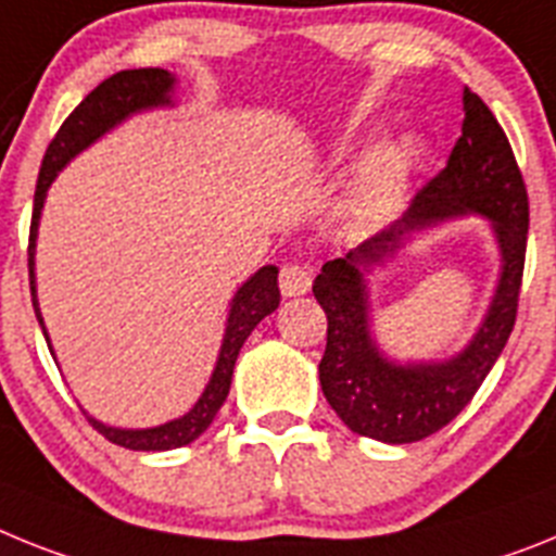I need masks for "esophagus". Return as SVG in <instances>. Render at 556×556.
<instances>
[{"instance_id": "34e87169", "label": "esophagus", "mask_w": 556, "mask_h": 556, "mask_svg": "<svg viewBox=\"0 0 556 556\" xmlns=\"http://www.w3.org/2000/svg\"><path fill=\"white\" fill-rule=\"evenodd\" d=\"M278 287L287 298L303 295V292H309L312 287V267L309 264H298V261H289L283 264L281 275H278Z\"/></svg>"}]
</instances>
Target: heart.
I'll list each match as a JSON object with an SVG mask.
<instances>
[{
  "mask_svg": "<svg viewBox=\"0 0 556 556\" xmlns=\"http://www.w3.org/2000/svg\"><path fill=\"white\" fill-rule=\"evenodd\" d=\"M416 156H419V142H416L414 137H400V140L382 146V149L371 156L368 168H365L363 197L368 199V202L386 197L393 185L405 177V170L414 165Z\"/></svg>",
  "mask_w": 556,
  "mask_h": 556,
  "instance_id": "heart-1",
  "label": "heart"
}]
</instances>
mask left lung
<instances>
[{
  "mask_svg": "<svg viewBox=\"0 0 556 556\" xmlns=\"http://www.w3.org/2000/svg\"><path fill=\"white\" fill-rule=\"evenodd\" d=\"M478 212L493 222L502 247V281L482 329L464 352L444 364H391L367 326L364 273L395 252L414 231L453 215ZM529 236V193L509 137L490 106L464 87L462 137L447 165L410 199L402 219L326 261L315 278L317 303L329 329L320 359V388L343 425L365 439L410 444L433 435L476 396L515 329Z\"/></svg>",
  "mask_w": 556,
  "mask_h": 556,
  "instance_id": "obj_1",
  "label": "left lung"
}]
</instances>
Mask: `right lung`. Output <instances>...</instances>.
Segmentation results:
<instances>
[{
    "instance_id": "right-lung-1",
    "label": "right lung",
    "mask_w": 556,
    "mask_h": 556,
    "mask_svg": "<svg viewBox=\"0 0 556 556\" xmlns=\"http://www.w3.org/2000/svg\"><path fill=\"white\" fill-rule=\"evenodd\" d=\"M170 92H174V75L168 70H160V66H146V70H123V73L109 75L106 80H101L92 92L73 109V115L61 123V129L55 131V137L47 146V154L41 160L39 182H36V197H33V222H30V247H27V269H30V295H33V309L39 317V326L45 331V320H41L39 301H36V273H33V264H36V232H39V216L41 207H45V197L50 182L55 179L61 168H64L75 154L92 146L98 137L106 135L109 129H115L117 123L126 121L135 112L154 106H168ZM278 301H281V292H278V269L269 264V267H261L258 273L239 287L236 298L230 303V315H227V329L225 340H222L219 359H216V368H213V377L207 382L205 393L199 396L197 405L188 410L185 416L174 421H165L160 427H149V430H121V427H106L98 419L87 416L89 425L98 430L101 435H106L112 444H121L126 450H174L191 444L193 439L205 433L211 427L213 416L219 414V407L225 405L227 393H230V379L232 368H236V357H239L241 345L250 337V331L269 315V312L278 309ZM47 345H50V337H47ZM52 351V345H50Z\"/></svg>"
}]
</instances>
